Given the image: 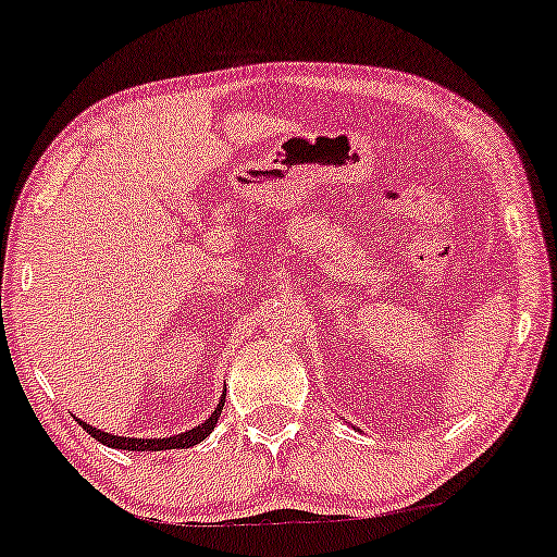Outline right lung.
<instances>
[{"mask_svg":"<svg viewBox=\"0 0 557 557\" xmlns=\"http://www.w3.org/2000/svg\"><path fill=\"white\" fill-rule=\"evenodd\" d=\"M222 406H225V398L220 400V406H216V411L203 421L201 426H196V430L190 432H183V434H175V437H162V440H136V437H117V434H107L101 430H96V426H88L86 421H78V424L91 434L94 440H99L101 445H110V447H120V450H177V447H190V445H198L201 440H207L209 434H212L216 419H220L222 413Z\"/></svg>","mask_w":557,"mask_h":557,"instance_id":"add662e5","label":"right lung"}]
</instances>
